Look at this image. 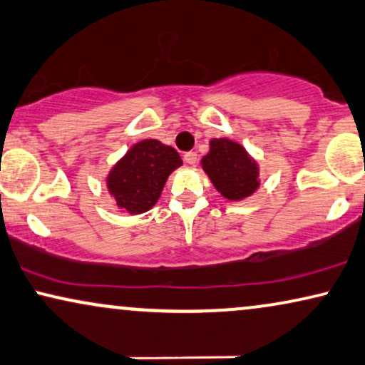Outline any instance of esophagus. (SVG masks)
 <instances>
[{"instance_id":"34e87169","label":"esophagus","mask_w":365,"mask_h":365,"mask_svg":"<svg viewBox=\"0 0 365 365\" xmlns=\"http://www.w3.org/2000/svg\"><path fill=\"white\" fill-rule=\"evenodd\" d=\"M184 163L189 164V165H196L197 164V154L192 153V150H189V153L184 154Z\"/></svg>"}]
</instances>
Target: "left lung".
Masks as SVG:
<instances>
[{"label": "left lung", "mask_w": 365, "mask_h": 365, "mask_svg": "<svg viewBox=\"0 0 365 365\" xmlns=\"http://www.w3.org/2000/svg\"><path fill=\"white\" fill-rule=\"evenodd\" d=\"M201 165L212 186L230 201H241L259 187L257 160L243 145L231 139H212Z\"/></svg>", "instance_id": "8db88e82"}]
</instances>
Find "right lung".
<instances>
[{
    "label": "right lung",
    "mask_w": 365,
    "mask_h": 365,
    "mask_svg": "<svg viewBox=\"0 0 365 365\" xmlns=\"http://www.w3.org/2000/svg\"><path fill=\"white\" fill-rule=\"evenodd\" d=\"M182 165L178 150L155 139L137 142L110 169L107 189L115 205L130 215L149 211L174 169Z\"/></svg>",
    "instance_id": "1"
}]
</instances>
